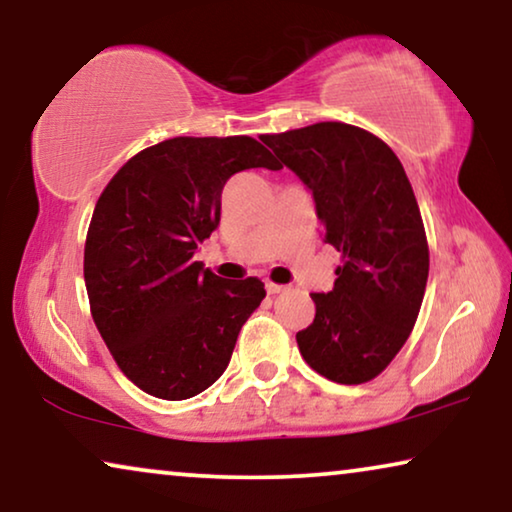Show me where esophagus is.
<instances>
[{
	"label": "esophagus",
	"instance_id": "obj_1",
	"mask_svg": "<svg viewBox=\"0 0 512 512\" xmlns=\"http://www.w3.org/2000/svg\"><path fill=\"white\" fill-rule=\"evenodd\" d=\"M264 287H266V292H269L271 296H273V294L285 292V289H287L285 285H276V282H271V280H266V285H264Z\"/></svg>",
	"mask_w": 512,
	"mask_h": 512
}]
</instances>
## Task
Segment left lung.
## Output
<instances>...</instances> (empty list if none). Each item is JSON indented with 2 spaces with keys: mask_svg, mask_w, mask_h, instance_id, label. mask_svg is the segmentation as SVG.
Here are the masks:
<instances>
[{
  "mask_svg": "<svg viewBox=\"0 0 512 512\" xmlns=\"http://www.w3.org/2000/svg\"><path fill=\"white\" fill-rule=\"evenodd\" d=\"M262 142L310 190L324 243L342 253L331 292L310 294L315 319L296 333L301 356L338 384L375 379L414 329L430 271L404 167L386 142L340 121Z\"/></svg>",
  "mask_w": 512,
  "mask_h": 512,
  "instance_id": "left-lung-1",
  "label": "left lung"
}]
</instances>
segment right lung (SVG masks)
Instances as JSON below:
<instances>
[{
  "label": "right lung",
  "instance_id": "right-lung-1",
  "mask_svg": "<svg viewBox=\"0 0 512 512\" xmlns=\"http://www.w3.org/2000/svg\"><path fill=\"white\" fill-rule=\"evenodd\" d=\"M280 163L248 135L172 137L140 151L98 197L85 243L91 317L121 372L160 400H188L223 375L266 296L195 262L220 225L236 172Z\"/></svg>",
  "mask_w": 512,
  "mask_h": 512
}]
</instances>
